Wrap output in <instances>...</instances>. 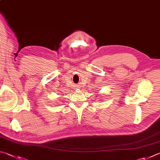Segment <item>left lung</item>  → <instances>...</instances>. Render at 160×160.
Masks as SVG:
<instances>
[{
	"label": "left lung",
	"instance_id": "left-lung-1",
	"mask_svg": "<svg viewBox=\"0 0 160 160\" xmlns=\"http://www.w3.org/2000/svg\"><path fill=\"white\" fill-rule=\"evenodd\" d=\"M101 100H102V99H101Z\"/></svg>",
	"mask_w": 160,
	"mask_h": 160
}]
</instances>
